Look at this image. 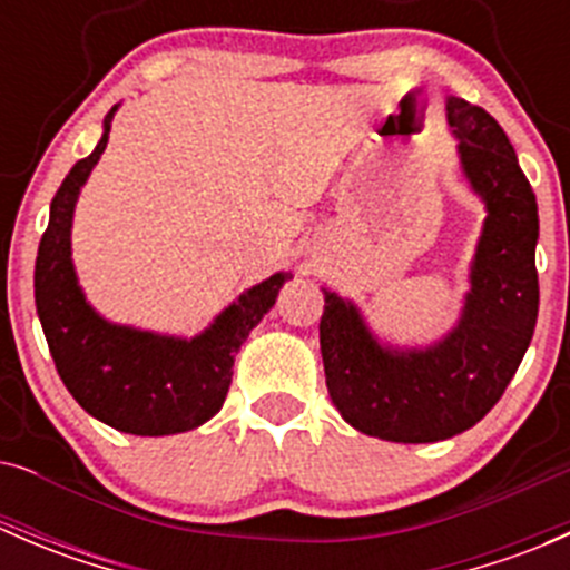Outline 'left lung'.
<instances>
[{"label": "left lung", "mask_w": 570, "mask_h": 570, "mask_svg": "<svg viewBox=\"0 0 570 570\" xmlns=\"http://www.w3.org/2000/svg\"><path fill=\"white\" fill-rule=\"evenodd\" d=\"M461 168L485 204L463 314L430 347L377 342L355 303L322 289L320 350L347 424L396 444H433L474 428L513 381L538 322V200L502 126L450 96Z\"/></svg>", "instance_id": "obj_1"}]
</instances>
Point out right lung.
I'll use <instances>...</instances> for the list:
<instances>
[{
  "instance_id": "1",
  "label": "right lung",
  "mask_w": 570,
  "mask_h": 570,
  "mask_svg": "<svg viewBox=\"0 0 570 570\" xmlns=\"http://www.w3.org/2000/svg\"><path fill=\"white\" fill-rule=\"evenodd\" d=\"M115 109L105 118L99 146L73 165L51 198L49 226L36 262L38 317L57 375L90 416L131 435L187 433L223 407L232 386L234 355L275 306L292 273H275L250 286L193 338L137 331L101 317L85 301L77 281L71 223L79 189L107 148Z\"/></svg>"
}]
</instances>
